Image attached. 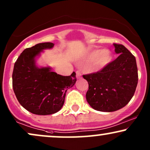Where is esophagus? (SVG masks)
Instances as JSON below:
<instances>
[{"label": "esophagus", "mask_w": 150, "mask_h": 150, "mask_svg": "<svg viewBox=\"0 0 150 150\" xmlns=\"http://www.w3.org/2000/svg\"><path fill=\"white\" fill-rule=\"evenodd\" d=\"M82 77V73H81L80 70H77L76 71V77L77 79H80Z\"/></svg>", "instance_id": "34e87169"}]
</instances>
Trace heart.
I'll list each match as a JSON object with an SVG mask.
<instances>
[{"instance_id":"1","label":"heart","mask_w":150,"mask_h":150,"mask_svg":"<svg viewBox=\"0 0 150 150\" xmlns=\"http://www.w3.org/2000/svg\"><path fill=\"white\" fill-rule=\"evenodd\" d=\"M86 59L91 61V69L93 70H102L109 65L112 60V54L108 49L103 50H93L86 54Z\"/></svg>"}]
</instances>
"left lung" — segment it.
I'll list each match as a JSON object with an SVG mask.
<instances>
[{
    "label": "left lung",
    "mask_w": 150,
    "mask_h": 150,
    "mask_svg": "<svg viewBox=\"0 0 150 150\" xmlns=\"http://www.w3.org/2000/svg\"><path fill=\"white\" fill-rule=\"evenodd\" d=\"M119 57L96 73L83 75L89 84L88 103L100 112H114L127 105L138 84L136 58L122 45L113 44Z\"/></svg>",
    "instance_id": "obj_1"
}]
</instances>
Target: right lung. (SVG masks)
Returning a JSON list of instances; mask_svg holds the SVG:
<instances>
[{
	"mask_svg": "<svg viewBox=\"0 0 150 150\" xmlns=\"http://www.w3.org/2000/svg\"><path fill=\"white\" fill-rule=\"evenodd\" d=\"M52 42L38 43L22 52L14 66L12 87L18 101L30 112L38 115L54 114L64 103L67 90L76 82V74L62 76L50 66L39 67L36 59Z\"/></svg>",
	"mask_w": 150,
	"mask_h": 150,
	"instance_id": "add662e5",
	"label": "right lung"
}]
</instances>
